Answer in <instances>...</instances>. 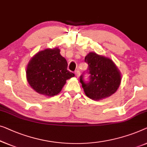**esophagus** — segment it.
Returning <instances> with one entry per match:
<instances>
[{"instance_id": "obj_1", "label": "esophagus", "mask_w": 147, "mask_h": 147, "mask_svg": "<svg viewBox=\"0 0 147 147\" xmlns=\"http://www.w3.org/2000/svg\"><path fill=\"white\" fill-rule=\"evenodd\" d=\"M75 74H76V76H77V78L80 77V71H78V70H77V71H75Z\"/></svg>"}]
</instances>
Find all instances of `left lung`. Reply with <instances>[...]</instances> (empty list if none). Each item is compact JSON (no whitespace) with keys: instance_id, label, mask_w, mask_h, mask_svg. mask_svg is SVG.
Wrapping results in <instances>:
<instances>
[{"instance_id":"1","label":"left lung","mask_w":147,"mask_h":147,"mask_svg":"<svg viewBox=\"0 0 147 147\" xmlns=\"http://www.w3.org/2000/svg\"><path fill=\"white\" fill-rule=\"evenodd\" d=\"M85 61L88 64L87 72L89 74V80L85 82L82 74L80 82L87 96L99 101L115 93L120 86L121 76L113 61L95 52L89 53Z\"/></svg>"}]
</instances>
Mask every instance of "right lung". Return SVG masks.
Returning <instances> with one entry per match:
<instances>
[{
  "label": "right lung",
  "instance_id": "add662e5",
  "mask_svg": "<svg viewBox=\"0 0 147 147\" xmlns=\"http://www.w3.org/2000/svg\"><path fill=\"white\" fill-rule=\"evenodd\" d=\"M58 48L45 49L30 60L26 78L32 88L40 94L52 97L58 95L66 80L74 77L67 70V62Z\"/></svg>",
  "mask_w": 147,
  "mask_h": 147
}]
</instances>
